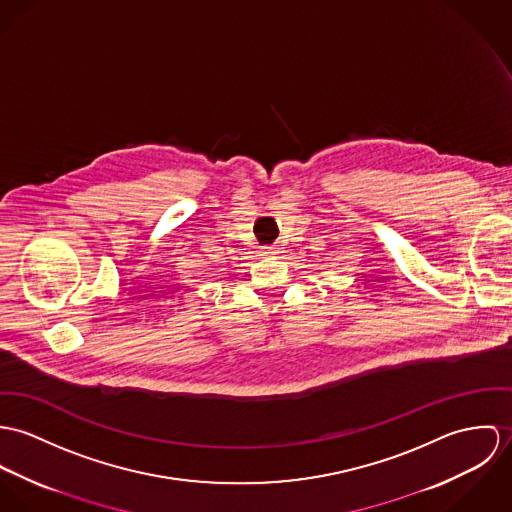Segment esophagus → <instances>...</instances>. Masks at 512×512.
Wrapping results in <instances>:
<instances>
[{"instance_id":"obj_1","label":"esophagus","mask_w":512,"mask_h":512,"mask_svg":"<svg viewBox=\"0 0 512 512\" xmlns=\"http://www.w3.org/2000/svg\"><path fill=\"white\" fill-rule=\"evenodd\" d=\"M279 253V247L277 245H267V247H263V255L265 257H275Z\"/></svg>"}]
</instances>
